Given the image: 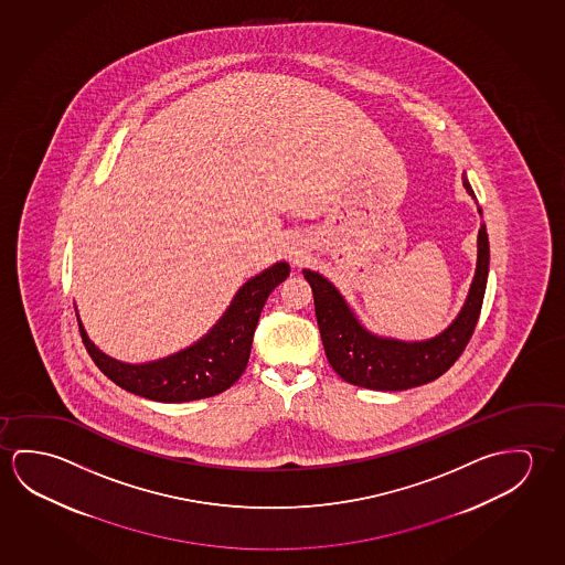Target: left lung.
<instances>
[{"mask_svg": "<svg viewBox=\"0 0 565 565\" xmlns=\"http://www.w3.org/2000/svg\"><path fill=\"white\" fill-rule=\"evenodd\" d=\"M463 186L475 198L466 177ZM477 247V270L463 310L446 332L418 343L383 340L369 333L355 320L332 282L318 273L305 270V278L312 287L323 350L333 371L351 385L373 391H406L444 375L466 351L483 306L489 275V237L484 224L479 230Z\"/></svg>", "mask_w": 565, "mask_h": 565, "instance_id": "1", "label": "left lung"}]
</instances>
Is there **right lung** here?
Masks as SVG:
<instances>
[{
    "instance_id": "add662e5",
    "label": "right lung",
    "mask_w": 565,
    "mask_h": 565,
    "mask_svg": "<svg viewBox=\"0 0 565 565\" xmlns=\"http://www.w3.org/2000/svg\"><path fill=\"white\" fill-rule=\"evenodd\" d=\"M287 263L252 278L239 288L232 306L206 338L177 355L147 365H127L104 355L81 328L82 343L99 371L129 393L159 403H186L224 393L247 367L260 310L270 292L288 277Z\"/></svg>"
}]
</instances>
